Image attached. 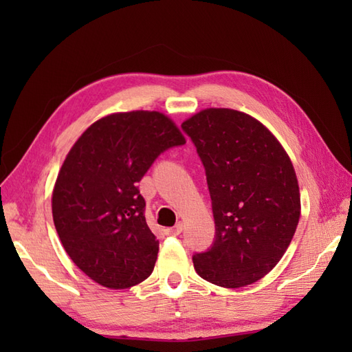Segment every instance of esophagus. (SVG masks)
<instances>
[{"label":"esophagus","instance_id":"1","mask_svg":"<svg viewBox=\"0 0 352 352\" xmlns=\"http://www.w3.org/2000/svg\"><path fill=\"white\" fill-rule=\"evenodd\" d=\"M182 231H183V223H182V222H178L175 227L168 228V230H166V233H168L169 236H177V234H180Z\"/></svg>","mask_w":352,"mask_h":352}]
</instances>
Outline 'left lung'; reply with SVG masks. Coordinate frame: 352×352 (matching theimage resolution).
Masks as SVG:
<instances>
[{
	"label": "left lung",
	"mask_w": 352,
	"mask_h": 352,
	"mask_svg": "<svg viewBox=\"0 0 352 352\" xmlns=\"http://www.w3.org/2000/svg\"><path fill=\"white\" fill-rule=\"evenodd\" d=\"M204 163L214 243L193 256L201 278L239 289L263 278L294 239L301 195L294 164L269 129L233 109H204L182 124Z\"/></svg>",
	"instance_id": "1"
}]
</instances>
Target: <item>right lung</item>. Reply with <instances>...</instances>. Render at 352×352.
Wrapping results in <instances>:
<instances>
[{"mask_svg":"<svg viewBox=\"0 0 352 352\" xmlns=\"http://www.w3.org/2000/svg\"><path fill=\"white\" fill-rule=\"evenodd\" d=\"M186 144L160 111H118L77 139L52 189V219L65 251L89 278L126 289L151 275L159 241L138 183L164 149Z\"/></svg>","mask_w":352,"mask_h":352,"instance_id":"1","label":"right lung"}]
</instances>
